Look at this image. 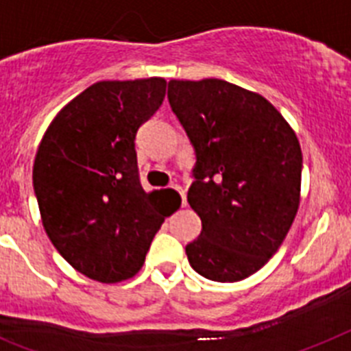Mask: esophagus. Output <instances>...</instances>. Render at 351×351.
<instances>
[{
  "instance_id": "obj_1",
  "label": "esophagus",
  "mask_w": 351,
  "mask_h": 351,
  "mask_svg": "<svg viewBox=\"0 0 351 351\" xmlns=\"http://www.w3.org/2000/svg\"><path fill=\"white\" fill-rule=\"evenodd\" d=\"M173 190H176V192L179 193V195H181V202H182V206H186V192H184V190H182L181 186H172Z\"/></svg>"
}]
</instances>
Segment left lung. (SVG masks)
<instances>
[{
  "label": "left lung",
  "mask_w": 351,
  "mask_h": 351,
  "mask_svg": "<svg viewBox=\"0 0 351 351\" xmlns=\"http://www.w3.org/2000/svg\"><path fill=\"white\" fill-rule=\"evenodd\" d=\"M169 102L195 147L188 202L201 217L188 262L213 282H240L283 244L301 201L303 156L289 121L262 95L222 78L170 80Z\"/></svg>",
  "instance_id": "left-lung-1"
}]
</instances>
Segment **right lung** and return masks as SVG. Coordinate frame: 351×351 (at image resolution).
Wrapping results in <instances>:
<instances>
[{
    "mask_svg": "<svg viewBox=\"0 0 351 351\" xmlns=\"http://www.w3.org/2000/svg\"><path fill=\"white\" fill-rule=\"evenodd\" d=\"M167 80H100L66 104L34 161L40 221L55 249L84 276H134L170 210L173 190L145 192L136 130L163 104Z\"/></svg>",
    "mask_w": 351,
    "mask_h": 351,
    "instance_id": "right-lung-1",
    "label": "right lung"
}]
</instances>
